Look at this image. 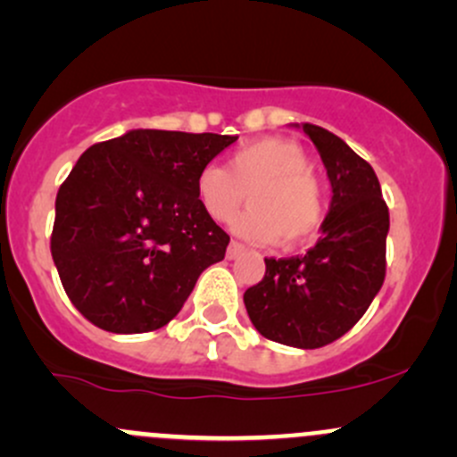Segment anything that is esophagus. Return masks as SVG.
Listing matches in <instances>:
<instances>
[{
	"label": "esophagus",
	"instance_id": "obj_1",
	"mask_svg": "<svg viewBox=\"0 0 457 457\" xmlns=\"http://www.w3.org/2000/svg\"><path fill=\"white\" fill-rule=\"evenodd\" d=\"M241 254H245V245H241V243L232 241L228 245V252H225V256L229 258V261H234V258H238Z\"/></svg>",
	"mask_w": 457,
	"mask_h": 457
}]
</instances>
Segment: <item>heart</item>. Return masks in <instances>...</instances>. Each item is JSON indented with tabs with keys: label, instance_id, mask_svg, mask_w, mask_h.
<instances>
[{
	"label": "heart",
	"instance_id": "heart-1",
	"mask_svg": "<svg viewBox=\"0 0 457 457\" xmlns=\"http://www.w3.org/2000/svg\"><path fill=\"white\" fill-rule=\"evenodd\" d=\"M307 152L287 139H258L238 147L228 170L205 165L196 174V199L210 219L228 223L250 195V210L234 220V232L254 243L296 245L316 232L325 196L310 172Z\"/></svg>",
	"mask_w": 457,
	"mask_h": 457
}]
</instances>
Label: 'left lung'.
<instances>
[{"label":"left lung","mask_w":457,"mask_h":457,"mask_svg":"<svg viewBox=\"0 0 457 457\" xmlns=\"http://www.w3.org/2000/svg\"><path fill=\"white\" fill-rule=\"evenodd\" d=\"M314 141L331 183L320 238L305 256L265 258V276L243 294L258 334L318 349L347 334L385 283L389 210L365 159L314 123H294Z\"/></svg>","instance_id":"8db88e82"}]
</instances>
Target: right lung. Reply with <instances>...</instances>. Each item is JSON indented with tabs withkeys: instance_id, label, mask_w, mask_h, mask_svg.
<instances>
[{
	"instance_id": "1",
	"label": "right lung",
	"mask_w": 457,
	"mask_h": 457,
	"mask_svg": "<svg viewBox=\"0 0 457 457\" xmlns=\"http://www.w3.org/2000/svg\"><path fill=\"white\" fill-rule=\"evenodd\" d=\"M238 137L128 130L90 145L62 183L50 238L72 305L112 334L181 312L229 237L196 199V174Z\"/></svg>"
}]
</instances>
